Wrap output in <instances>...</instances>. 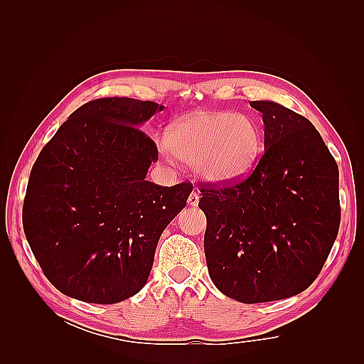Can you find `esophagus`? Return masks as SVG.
<instances>
[{
  "instance_id": "34e87169",
  "label": "esophagus",
  "mask_w": 364,
  "mask_h": 364,
  "mask_svg": "<svg viewBox=\"0 0 364 364\" xmlns=\"http://www.w3.org/2000/svg\"><path fill=\"white\" fill-rule=\"evenodd\" d=\"M188 205L190 206H197V205H199V193H197L196 190L188 197Z\"/></svg>"
}]
</instances>
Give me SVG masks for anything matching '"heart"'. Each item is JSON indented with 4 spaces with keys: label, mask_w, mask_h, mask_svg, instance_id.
Listing matches in <instances>:
<instances>
[{
    "label": "heart",
    "mask_w": 364,
    "mask_h": 364,
    "mask_svg": "<svg viewBox=\"0 0 364 364\" xmlns=\"http://www.w3.org/2000/svg\"><path fill=\"white\" fill-rule=\"evenodd\" d=\"M258 123L246 114L196 111L176 121L159 150L170 162L182 161L209 183H230L247 176L262 153Z\"/></svg>",
    "instance_id": "b5f03b06"
}]
</instances>
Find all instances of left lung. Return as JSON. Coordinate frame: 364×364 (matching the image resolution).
Masks as SVG:
<instances>
[{
    "mask_svg": "<svg viewBox=\"0 0 364 364\" xmlns=\"http://www.w3.org/2000/svg\"><path fill=\"white\" fill-rule=\"evenodd\" d=\"M262 114L264 153L247 178L202 183L208 272L243 304L279 301L321 273L340 226L338 168L305 117L274 102Z\"/></svg>",
    "mask_w": 364,
    "mask_h": 364,
    "instance_id": "1",
    "label": "left lung"
}]
</instances>
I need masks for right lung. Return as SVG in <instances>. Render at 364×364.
<instances>
[{
    "mask_svg": "<svg viewBox=\"0 0 364 364\" xmlns=\"http://www.w3.org/2000/svg\"><path fill=\"white\" fill-rule=\"evenodd\" d=\"M164 106L106 97L74 111L33 165L23 225L33 255L63 294L117 304L144 287L164 229L190 182L146 181L158 149L139 129Z\"/></svg>",
    "mask_w": 364,
    "mask_h": 364,
    "instance_id": "obj_1",
    "label": "right lung"
}]
</instances>
